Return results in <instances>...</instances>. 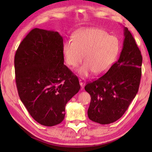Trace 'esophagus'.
Segmentation results:
<instances>
[{"label":"esophagus","mask_w":152,"mask_h":152,"mask_svg":"<svg viewBox=\"0 0 152 152\" xmlns=\"http://www.w3.org/2000/svg\"><path fill=\"white\" fill-rule=\"evenodd\" d=\"M79 82H80V85L81 87H82V88H83V87H84V86H85L86 82H85V80H84L83 78L80 79L79 80Z\"/></svg>","instance_id":"34e87169"}]
</instances>
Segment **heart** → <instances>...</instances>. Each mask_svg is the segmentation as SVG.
Here are the masks:
<instances>
[{
    "label": "heart",
    "instance_id": "1",
    "mask_svg": "<svg viewBox=\"0 0 152 152\" xmlns=\"http://www.w3.org/2000/svg\"><path fill=\"white\" fill-rule=\"evenodd\" d=\"M119 42L107 31L91 28L74 35V41L68 40L63 45L66 64L76 67L84 59L86 61L78 70L79 75L88 76L94 72L96 75L106 72L119 52Z\"/></svg>",
    "mask_w": 152,
    "mask_h": 152
}]
</instances>
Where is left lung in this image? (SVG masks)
Segmentation results:
<instances>
[{
    "label": "left lung",
    "mask_w": 152,
    "mask_h": 152,
    "mask_svg": "<svg viewBox=\"0 0 152 152\" xmlns=\"http://www.w3.org/2000/svg\"><path fill=\"white\" fill-rule=\"evenodd\" d=\"M123 31L119 60L104 75L84 87L91 96L88 118L102 125L116 121L123 116L140 86L142 56L132 33L127 27Z\"/></svg>",
    "instance_id": "1"
}]
</instances>
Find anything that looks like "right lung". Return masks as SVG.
Returning a JSON list of instances; mask_svg holds the SVG:
<instances>
[{"mask_svg":"<svg viewBox=\"0 0 152 152\" xmlns=\"http://www.w3.org/2000/svg\"><path fill=\"white\" fill-rule=\"evenodd\" d=\"M63 45L58 32L35 28L15 56L20 101L36 121L48 127L62 121L66 104L80 88L78 77L64 64Z\"/></svg>","mask_w":152,"mask_h":152,"instance_id":"add662e5","label":"right lung"}]
</instances>
